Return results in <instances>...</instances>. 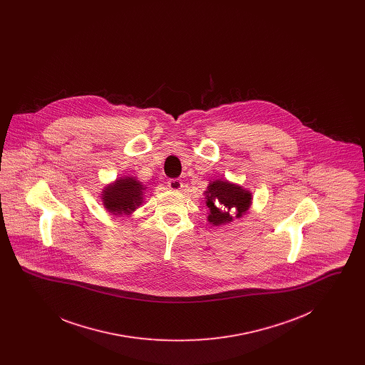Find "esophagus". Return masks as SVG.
<instances>
[{"label":"esophagus","mask_w":365,"mask_h":365,"mask_svg":"<svg viewBox=\"0 0 365 365\" xmlns=\"http://www.w3.org/2000/svg\"><path fill=\"white\" fill-rule=\"evenodd\" d=\"M168 187L171 190L179 191L183 187V182L180 179H170L168 180Z\"/></svg>","instance_id":"34e87169"}]
</instances>
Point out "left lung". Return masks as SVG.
<instances>
[{
	"label": "left lung",
	"instance_id": "1",
	"mask_svg": "<svg viewBox=\"0 0 365 365\" xmlns=\"http://www.w3.org/2000/svg\"><path fill=\"white\" fill-rule=\"evenodd\" d=\"M207 205L208 222L213 226H220L232 220V217H241L250 208L252 194L243 190L240 186L225 180H215L208 186Z\"/></svg>",
	"mask_w": 365,
	"mask_h": 365
}]
</instances>
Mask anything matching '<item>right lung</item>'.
<instances>
[{
    "instance_id": "1",
    "label": "right lung",
    "mask_w": 365,
    "mask_h": 365,
    "mask_svg": "<svg viewBox=\"0 0 365 365\" xmlns=\"http://www.w3.org/2000/svg\"><path fill=\"white\" fill-rule=\"evenodd\" d=\"M143 186L134 178H124L105 187L103 194L105 208L110 213H130L142 204Z\"/></svg>"
}]
</instances>
